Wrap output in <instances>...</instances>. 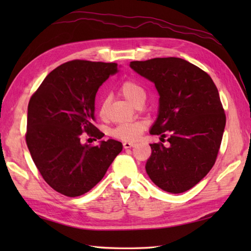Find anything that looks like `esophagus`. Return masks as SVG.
Masks as SVG:
<instances>
[{
  "instance_id": "esophagus-1",
  "label": "esophagus",
  "mask_w": 251,
  "mask_h": 251,
  "mask_svg": "<svg viewBox=\"0 0 251 251\" xmlns=\"http://www.w3.org/2000/svg\"><path fill=\"white\" fill-rule=\"evenodd\" d=\"M135 146H136L135 143L129 142V141H125L124 143H123V147H124V149H130V148H134Z\"/></svg>"
}]
</instances>
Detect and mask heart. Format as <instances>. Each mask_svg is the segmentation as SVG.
<instances>
[{"mask_svg":"<svg viewBox=\"0 0 251 251\" xmlns=\"http://www.w3.org/2000/svg\"><path fill=\"white\" fill-rule=\"evenodd\" d=\"M120 92L132 104H135L138 100L146 99L145 89H143V87L140 84L132 81V79H127V81L123 82L120 86ZM105 108H106V101H103L100 108L101 114L104 113ZM145 128H146V123L142 121L123 123V124L116 126L115 128L112 130V135L122 140L134 141L138 139V137L140 136V134Z\"/></svg>","mask_w":251,"mask_h":251,"instance_id":"b5f03b06","label":"heart"}]
</instances>
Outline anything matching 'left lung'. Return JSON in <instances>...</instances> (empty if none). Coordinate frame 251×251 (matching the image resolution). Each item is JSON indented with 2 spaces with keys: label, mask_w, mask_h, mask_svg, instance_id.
Here are the masks:
<instances>
[{
  "label": "left lung",
  "mask_w": 251,
  "mask_h": 251,
  "mask_svg": "<svg viewBox=\"0 0 251 251\" xmlns=\"http://www.w3.org/2000/svg\"><path fill=\"white\" fill-rule=\"evenodd\" d=\"M129 67L151 81L158 93V113L151 135L165 131L169 147L152 143L146 164L153 183L169 193H183L214 166L219 152L226 114L211 77L181 58L131 61Z\"/></svg>",
  "instance_id": "left-lung-1"
}]
</instances>
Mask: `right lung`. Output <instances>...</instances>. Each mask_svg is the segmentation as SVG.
Returning <instances> with one entry per match:
<instances>
[{"label":"right lung","instance_id":"obj_1","mask_svg":"<svg viewBox=\"0 0 251 251\" xmlns=\"http://www.w3.org/2000/svg\"><path fill=\"white\" fill-rule=\"evenodd\" d=\"M116 63L72 60L52 70L28 105L25 141L42 177L59 193L75 197L103 178L123 145L109 139L96 147L81 142L87 132L102 136L95 121V98Z\"/></svg>","mask_w":251,"mask_h":251}]
</instances>
